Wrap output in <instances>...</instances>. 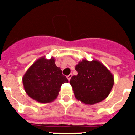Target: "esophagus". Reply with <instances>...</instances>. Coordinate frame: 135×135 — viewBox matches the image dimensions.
Instances as JSON below:
<instances>
[{
    "label": "esophagus",
    "instance_id": "34e87169",
    "mask_svg": "<svg viewBox=\"0 0 135 135\" xmlns=\"http://www.w3.org/2000/svg\"><path fill=\"white\" fill-rule=\"evenodd\" d=\"M71 76H72V74H70V75H68V76H67V78H68V80H69V81H70V79H71Z\"/></svg>",
    "mask_w": 135,
    "mask_h": 135
}]
</instances>
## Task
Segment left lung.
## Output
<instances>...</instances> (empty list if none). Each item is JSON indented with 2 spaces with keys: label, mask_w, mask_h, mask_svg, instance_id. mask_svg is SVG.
Returning <instances> with one entry per match:
<instances>
[{
  "label": "left lung",
  "mask_w": 135,
  "mask_h": 135,
  "mask_svg": "<svg viewBox=\"0 0 135 135\" xmlns=\"http://www.w3.org/2000/svg\"><path fill=\"white\" fill-rule=\"evenodd\" d=\"M78 74L70 83L75 97L82 103L93 105L108 97L114 84V76L102 63L83 59L76 65Z\"/></svg>",
  "instance_id": "8db88e82"
}]
</instances>
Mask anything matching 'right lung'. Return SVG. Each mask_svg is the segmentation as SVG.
Segmentation results:
<instances>
[{
  "instance_id": "add662e5",
  "label": "right lung",
  "mask_w": 135,
  "mask_h": 135,
  "mask_svg": "<svg viewBox=\"0 0 135 135\" xmlns=\"http://www.w3.org/2000/svg\"><path fill=\"white\" fill-rule=\"evenodd\" d=\"M55 62L53 57L47 59L43 56L37 59L23 76L22 82L26 93L39 103L54 101L59 95L62 84L68 82Z\"/></svg>"
}]
</instances>
